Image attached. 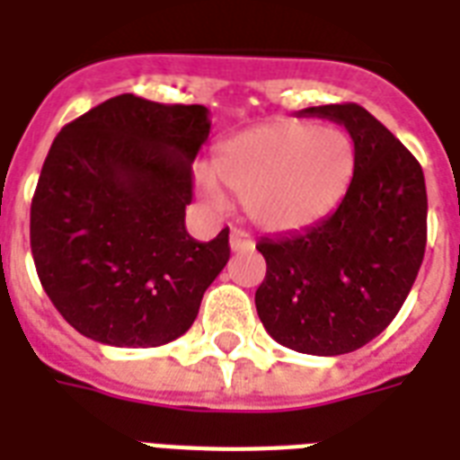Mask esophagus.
Instances as JSON below:
<instances>
[{
    "label": "esophagus",
    "instance_id": "1",
    "mask_svg": "<svg viewBox=\"0 0 460 460\" xmlns=\"http://www.w3.org/2000/svg\"><path fill=\"white\" fill-rule=\"evenodd\" d=\"M229 245L234 252H248L255 248V241L251 238V234H245V231H241V229H234L231 231Z\"/></svg>",
    "mask_w": 460,
    "mask_h": 460
}]
</instances>
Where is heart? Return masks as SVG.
Returning <instances> with one entry per match:
<instances>
[{"label":"heart","mask_w":460,"mask_h":460,"mask_svg":"<svg viewBox=\"0 0 460 460\" xmlns=\"http://www.w3.org/2000/svg\"><path fill=\"white\" fill-rule=\"evenodd\" d=\"M356 166L346 131L294 119L255 126L224 140L215 153V176L243 200L245 215L265 231L310 226L341 200ZM208 173L198 190L219 205L222 190Z\"/></svg>","instance_id":"1"}]
</instances>
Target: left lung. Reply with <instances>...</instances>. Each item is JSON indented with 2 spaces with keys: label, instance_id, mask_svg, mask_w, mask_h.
Listing matches in <instances>:
<instances>
[{
  "label": "left lung",
  "instance_id": "1",
  "mask_svg": "<svg viewBox=\"0 0 460 460\" xmlns=\"http://www.w3.org/2000/svg\"><path fill=\"white\" fill-rule=\"evenodd\" d=\"M356 146L346 195L303 231L260 238L265 281L255 307L274 341L343 356L382 334L411 294L428 243V190L418 159L360 104L307 107Z\"/></svg>",
  "mask_w": 460,
  "mask_h": 460
}]
</instances>
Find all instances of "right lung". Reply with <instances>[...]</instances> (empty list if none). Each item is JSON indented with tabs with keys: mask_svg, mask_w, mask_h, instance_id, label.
Segmentation results:
<instances>
[{
	"mask_svg": "<svg viewBox=\"0 0 460 460\" xmlns=\"http://www.w3.org/2000/svg\"><path fill=\"white\" fill-rule=\"evenodd\" d=\"M202 104L117 95L66 124L31 205V251L49 301L93 341L162 346L186 334L229 262V229L186 231Z\"/></svg>",
	"mask_w": 460,
	"mask_h": 460,
	"instance_id": "add662e5",
	"label": "right lung"
}]
</instances>
